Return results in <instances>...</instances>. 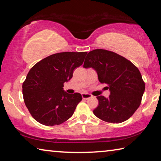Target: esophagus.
Segmentation results:
<instances>
[{"label": "esophagus", "mask_w": 161, "mask_h": 161, "mask_svg": "<svg viewBox=\"0 0 161 161\" xmlns=\"http://www.w3.org/2000/svg\"><path fill=\"white\" fill-rule=\"evenodd\" d=\"M81 97L84 99H90V98L92 97V95L90 94H88V93H83L81 94Z\"/></svg>", "instance_id": "1"}]
</instances>
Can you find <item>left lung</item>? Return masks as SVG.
Instances as JSON below:
<instances>
[{"label": "left lung", "mask_w": 161, "mask_h": 161, "mask_svg": "<svg viewBox=\"0 0 161 161\" xmlns=\"http://www.w3.org/2000/svg\"><path fill=\"white\" fill-rule=\"evenodd\" d=\"M83 67L93 68L101 83L108 84V98L97 97L94 115L108 123L126 121L139 107L145 91L140 71L131 62L114 52L97 49L87 54Z\"/></svg>", "instance_id": "obj_1"}]
</instances>
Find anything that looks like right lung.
Segmentation results:
<instances>
[{"mask_svg": "<svg viewBox=\"0 0 161 161\" xmlns=\"http://www.w3.org/2000/svg\"><path fill=\"white\" fill-rule=\"evenodd\" d=\"M86 52H64L52 54L38 62L29 71L23 84L25 106L32 116L45 126L59 125L69 119L82 97L67 94L64 83L73 71L82 64Z\"/></svg>", "mask_w": 161, "mask_h": 161, "instance_id": "right-lung-1", "label": "right lung"}]
</instances>
